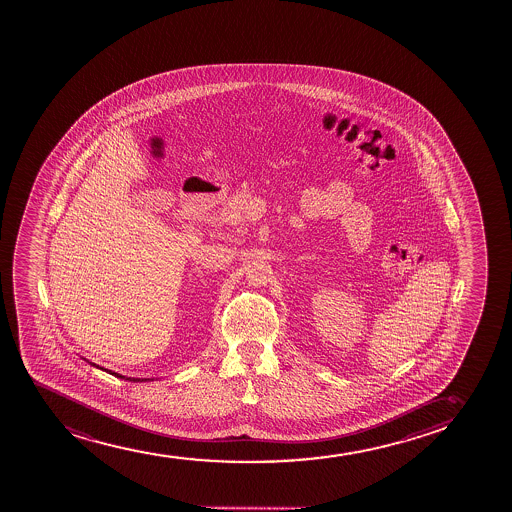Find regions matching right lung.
I'll return each instance as SVG.
<instances>
[{
	"mask_svg": "<svg viewBox=\"0 0 512 512\" xmlns=\"http://www.w3.org/2000/svg\"><path fill=\"white\" fill-rule=\"evenodd\" d=\"M89 362V360H87ZM90 365H94V367H97V369H102V367H99V365L92 364V362H89ZM102 371H106V369H102ZM111 372V371H109ZM111 374H114L116 377H121V379H126V381H153V379H135V377H124L121 376V374H116V372H111Z\"/></svg>",
	"mask_w": 512,
	"mask_h": 512,
	"instance_id": "obj_1",
	"label": "right lung"
}]
</instances>
